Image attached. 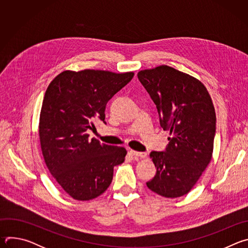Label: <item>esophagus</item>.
Returning <instances> with one entry per match:
<instances>
[{"label":"esophagus","mask_w":248,"mask_h":248,"mask_svg":"<svg viewBox=\"0 0 248 248\" xmlns=\"http://www.w3.org/2000/svg\"><path fill=\"white\" fill-rule=\"evenodd\" d=\"M130 152H131V154L133 156H136V157H138L140 159H143V158L147 157V153L146 152H138V151H133V150H131Z\"/></svg>","instance_id":"1"}]
</instances>
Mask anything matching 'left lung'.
<instances>
[{"instance_id": "obj_1", "label": "left lung", "mask_w": 248, "mask_h": 248, "mask_svg": "<svg viewBox=\"0 0 248 248\" xmlns=\"http://www.w3.org/2000/svg\"><path fill=\"white\" fill-rule=\"evenodd\" d=\"M156 105L160 125L170 137L164 151H152L157 168L147 182L157 194L175 198L190 191L213 153L216 114L206 87L193 77L168 65L137 75Z\"/></svg>"}]
</instances>
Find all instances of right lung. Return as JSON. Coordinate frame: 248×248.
Masks as SVG:
<instances>
[{
    "mask_svg": "<svg viewBox=\"0 0 248 248\" xmlns=\"http://www.w3.org/2000/svg\"><path fill=\"white\" fill-rule=\"evenodd\" d=\"M133 76L64 70L46 90L39 122L42 154L54 179L74 199L101 195L112 183L114 167L124 162V147L89 139L87 131L105 123L106 105Z\"/></svg>",
    "mask_w": 248,
    "mask_h": 248,
    "instance_id": "obj_1",
    "label": "right lung"
}]
</instances>
